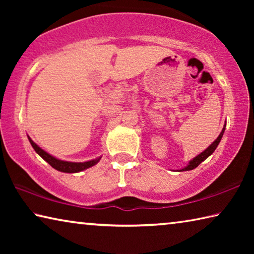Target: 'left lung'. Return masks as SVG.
Segmentation results:
<instances>
[{"label":"left lung","mask_w":254,"mask_h":254,"mask_svg":"<svg viewBox=\"0 0 254 254\" xmlns=\"http://www.w3.org/2000/svg\"><path fill=\"white\" fill-rule=\"evenodd\" d=\"M225 127H226V124H224V127H223V128H222V132L220 133V135L217 136V139L215 140L214 142H213L212 144H210L207 149H205L203 152L198 154V156H196L195 158H192L191 160L188 162V165H187L186 167H184L183 169L177 170V171H188V170H192V169H195L197 166H199L200 163L205 160V159H207V158L210 156V154H212V153L215 151V149L217 148V145L220 144L221 140H222V136H223V134H224Z\"/></svg>","instance_id":"left-lung-1"}]
</instances>
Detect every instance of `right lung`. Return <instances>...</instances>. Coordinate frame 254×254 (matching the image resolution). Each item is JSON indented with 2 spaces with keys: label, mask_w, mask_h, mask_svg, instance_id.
Instances as JSON below:
<instances>
[{
  "label": "right lung",
  "mask_w": 254,
  "mask_h": 254,
  "mask_svg": "<svg viewBox=\"0 0 254 254\" xmlns=\"http://www.w3.org/2000/svg\"><path fill=\"white\" fill-rule=\"evenodd\" d=\"M28 139L30 141V143H31L32 148L34 149V151L39 154V156L44 159L45 161L48 162L49 165L53 167V168H55L58 171H62V173H68V174L79 173V171H83L85 169H88V168H91V167L95 166L102 158V157H98L96 159H93V160H88L85 162H71V161L60 160V159L51 156L50 153L45 151V150L40 148L37 143H34L30 136H28Z\"/></svg>",
  "instance_id": "add662e5"
}]
</instances>
